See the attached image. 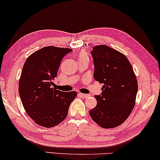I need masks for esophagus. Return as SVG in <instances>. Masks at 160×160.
Masks as SVG:
<instances>
[{"label": "esophagus", "instance_id": "esophagus-1", "mask_svg": "<svg viewBox=\"0 0 160 160\" xmlns=\"http://www.w3.org/2000/svg\"><path fill=\"white\" fill-rule=\"evenodd\" d=\"M79 95L81 96V97L83 98H88V97H89V96H90V95H88V94H83V93H81V92L79 93Z\"/></svg>", "mask_w": 160, "mask_h": 160}]
</instances>
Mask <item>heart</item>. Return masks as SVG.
<instances>
[{
	"instance_id": "b5f03b06",
	"label": "heart",
	"mask_w": 160,
	"mask_h": 160,
	"mask_svg": "<svg viewBox=\"0 0 160 160\" xmlns=\"http://www.w3.org/2000/svg\"><path fill=\"white\" fill-rule=\"evenodd\" d=\"M77 59L78 61H81V60H84V59H88V55H87V53L85 51L83 50L80 51L79 53H78Z\"/></svg>"
}]
</instances>
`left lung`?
<instances>
[{"mask_svg":"<svg viewBox=\"0 0 160 160\" xmlns=\"http://www.w3.org/2000/svg\"><path fill=\"white\" fill-rule=\"evenodd\" d=\"M94 79L104 83L102 94L95 95L97 106L90 117L103 128L121 125L130 115L138 90L136 75L124 54L106 45L92 48Z\"/></svg>","mask_w":160,"mask_h":160,"instance_id":"left-lung-1","label":"left lung"}]
</instances>
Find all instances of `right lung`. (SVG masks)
<instances>
[{
    "label": "right lung",
    "instance_id": "obj_1",
    "mask_svg": "<svg viewBox=\"0 0 160 160\" xmlns=\"http://www.w3.org/2000/svg\"><path fill=\"white\" fill-rule=\"evenodd\" d=\"M71 49L45 47L32 53L24 63L19 93L24 109L36 124L53 128L67 117L77 92H62L53 82L62 59Z\"/></svg>",
    "mask_w": 160,
    "mask_h": 160
}]
</instances>
